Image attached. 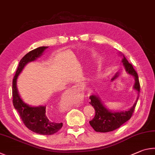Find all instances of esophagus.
Masks as SVG:
<instances>
[{
	"mask_svg": "<svg viewBox=\"0 0 155 155\" xmlns=\"http://www.w3.org/2000/svg\"><path fill=\"white\" fill-rule=\"evenodd\" d=\"M69 91V92H70V93H73L75 97H78V98H79L80 100H82L83 97H84V93H81V92H80H80H78L77 91V88H72L69 89V91Z\"/></svg>",
	"mask_w": 155,
	"mask_h": 155,
	"instance_id": "obj_1",
	"label": "esophagus"
}]
</instances>
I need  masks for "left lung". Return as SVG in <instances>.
Wrapping results in <instances>:
<instances>
[{
	"label": "left lung",
	"instance_id": "1",
	"mask_svg": "<svg viewBox=\"0 0 155 155\" xmlns=\"http://www.w3.org/2000/svg\"><path fill=\"white\" fill-rule=\"evenodd\" d=\"M122 62L125 68L126 71L134 77L135 84L134 86V88L137 90L138 93H140V85L137 72L135 71L132 64L129 63L124 56H123V58L122 59ZM90 104L93 105V107L95 110V116L93 120L89 122V123L95 131L106 133L118 129L121 125H123L124 123H126L131 118L134 112L135 106H136L138 97L136 102L128 111L116 112H113L112 111L107 110L102 104L101 99L95 94L91 95L90 97Z\"/></svg>",
	"mask_w": 155,
	"mask_h": 155
}]
</instances>
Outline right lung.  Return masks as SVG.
<instances>
[{
    "instance_id": "right-lung-1",
    "label": "right lung",
    "mask_w": 155,
    "mask_h": 155,
    "mask_svg": "<svg viewBox=\"0 0 155 155\" xmlns=\"http://www.w3.org/2000/svg\"><path fill=\"white\" fill-rule=\"evenodd\" d=\"M48 47L42 46L29 51L19 62L18 67L16 71L12 84L13 104L15 109L20 114L21 120L23 121L27 128L36 134L41 135H53L58 132L62 128V123L49 120L45 114V106L32 107L24 103L20 98L16 86L18 75L23 70L24 67L28 62L34 61L42 55L43 51Z\"/></svg>"
}]
</instances>
